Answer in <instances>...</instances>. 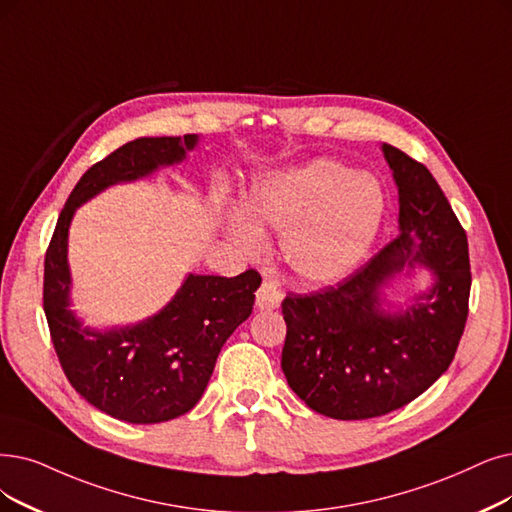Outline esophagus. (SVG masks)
<instances>
[{
	"label": "esophagus",
	"mask_w": 512,
	"mask_h": 512,
	"mask_svg": "<svg viewBox=\"0 0 512 512\" xmlns=\"http://www.w3.org/2000/svg\"><path fill=\"white\" fill-rule=\"evenodd\" d=\"M281 300H283V294L277 288H273L271 283H262L260 290L256 292V309L273 311L281 304Z\"/></svg>",
	"instance_id": "34e87169"
}]
</instances>
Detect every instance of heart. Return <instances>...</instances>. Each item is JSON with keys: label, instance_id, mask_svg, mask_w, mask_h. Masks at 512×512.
Here are the masks:
<instances>
[{"label": "heart", "instance_id": "b5f03b06", "mask_svg": "<svg viewBox=\"0 0 512 512\" xmlns=\"http://www.w3.org/2000/svg\"><path fill=\"white\" fill-rule=\"evenodd\" d=\"M382 216L384 195L370 174L313 159L258 178L224 224L245 252L260 248L264 229L281 231L279 254L292 277L304 285H332L370 252Z\"/></svg>", "mask_w": 512, "mask_h": 512}]
</instances>
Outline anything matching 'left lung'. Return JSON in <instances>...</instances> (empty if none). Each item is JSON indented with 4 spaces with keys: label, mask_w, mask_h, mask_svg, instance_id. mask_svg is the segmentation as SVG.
I'll use <instances>...</instances> for the list:
<instances>
[{
    "label": "left lung",
    "mask_w": 512,
    "mask_h": 512,
    "mask_svg": "<svg viewBox=\"0 0 512 512\" xmlns=\"http://www.w3.org/2000/svg\"><path fill=\"white\" fill-rule=\"evenodd\" d=\"M382 153L399 191L397 237L336 288L281 302V370L313 412L336 420L420 397L452 363L468 317V241L452 206L422 163L386 142ZM416 266L432 271V285L401 310L383 288Z\"/></svg>",
    "instance_id": "left-lung-1"
}]
</instances>
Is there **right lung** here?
I'll return each mask as SVG.
<instances>
[{"mask_svg":"<svg viewBox=\"0 0 512 512\" xmlns=\"http://www.w3.org/2000/svg\"><path fill=\"white\" fill-rule=\"evenodd\" d=\"M199 136L136 138L79 178L46 252L44 311L71 386L117 420L155 424L191 412L210 382L222 344L252 315L260 275H193L174 298L138 323L94 330L71 309L69 227L81 203L119 182H134L174 166Z\"/></svg>","mask_w":512,"mask_h":512,"instance_id":"1","label":"right lung"}]
</instances>
